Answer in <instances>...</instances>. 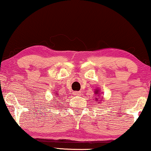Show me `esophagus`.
<instances>
[{"instance_id": "1", "label": "esophagus", "mask_w": 151, "mask_h": 151, "mask_svg": "<svg viewBox=\"0 0 151 151\" xmlns=\"http://www.w3.org/2000/svg\"><path fill=\"white\" fill-rule=\"evenodd\" d=\"M81 94V91H74V95H75V96H80Z\"/></svg>"}]
</instances>
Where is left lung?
<instances>
[{
    "label": "left lung",
    "mask_w": 151,
    "mask_h": 151,
    "mask_svg": "<svg viewBox=\"0 0 151 151\" xmlns=\"http://www.w3.org/2000/svg\"><path fill=\"white\" fill-rule=\"evenodd\" d=\"M95 92L97 93H99V91H95Z\"/></svg>",
    "instance_id": "8db88e82"
}]
</instances>
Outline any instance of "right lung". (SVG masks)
Returning <instances> with one entry per match:
<instances>
[{"instance_id": "1", "label": "right lung", "mask_w": 151, "mask_h": 151, "mask_svg": "<svg viewBox=\"0 0 151 151\" xmlns=\"http://www.w3.org/2000/svg\"><path fill=\"white\" fill-rule=\"evenodd\" d=\"M56 95H58V94H56ZM58 96H59V95H58Z\"/></svg>"}]
</instances>
